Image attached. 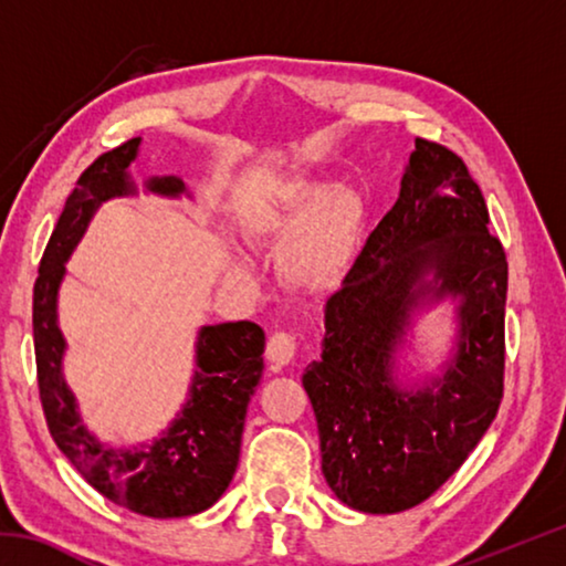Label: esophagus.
<instances>
[{"mask_svg": "<svg viewBox=\"0 0 566 566\" xmlns=\"http://www.w3.org/2000/svg\"><path fill=\"white\" fill-rule=\"evenodd\" d=\"M294 334L284 332V329H276L270 334V339H266V359H270L272 369H282L284 364H290L294 357Z\"/></svg>", "mask_w": 566, "mask_h": 566, "instance_id": "obj_1", "label": "esophagus"}]
</instances>
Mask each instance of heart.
<instances>
[{
    "label": "heart",
    "instance_id": "obj_1",
    "mask_svg": "<svg viewBox=\"0 0 566 566\" xmlns=\"http://www.w3.org/2000/svg\"><path fill=\"white\" fill-rule=\"evenodd\" d=\"M317 197V189H286L280 199L254 209L247 222L249 234L254 239L290 237L310 217ZM354 224H357V202L349 191H339L286 247L284 270L290 280L304 286L329 284L349 262Z\"/></svg>",
    "mask_w": 566,
    "mask_h": 566
}]
</instances>
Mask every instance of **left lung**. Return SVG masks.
I'll list each match as a JSON object with an SVG mask.
<instances>
[{"label":"left lung","mask_w":566,"mask_h":566,"mask_svg":"<svg viewBox=\"0 0 566 566\" xmlns=\"http://www.w3.org/2000/svg\"><path fill=\"white\" fill-rule=\"evenodd\" d=\"M486 224L464 159L417 139L399 199L327 300L322 357L302 385L324 479L352 510L397 514L429 500L500 411L506 254ZM447 293L463 300L458 352L442 376L407 380L396 349L408 314Z\"/></svg>","instance_id":"obj_1"}]
</instances>
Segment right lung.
<instances>
[{
  "mask_svg": "<svg viewBox=\"0 0 566 566\" xmlns=\"http://www.w3.org/2000/svg\"><path fill=\"white\" fill-rule=\"evenodd\" d=\"M137 147L139 137H134L82 171L44 249L32 310L36 385L50 434L76 472L124 510L171 520L209 510L232 482L247 405L264 369V332L254 322L199 329L185 395L171 415L145 434L104 439L82 419L62 375L64 337L56 322V292L94 209L134 191L127 167ZM147 187L167 197L185 191L177 177H155Z\"/></svg>",
  "mask_w": 566,
  "mask_h": 566,
  "instance_id": "obj_1",
  "label": "right lung"
}]
</instances>
